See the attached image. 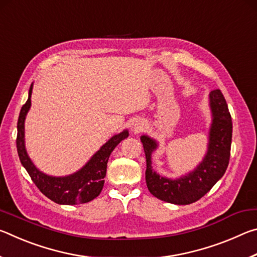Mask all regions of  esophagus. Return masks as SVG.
<instances>
[{
	"mask_svg": "<svg viewBox=\"0 0 257 257\" xmlns=\"http://www.w3.org/2000/svg\"><path fill=\"white\" fill-rule=\"evenodd\" d=\"M142 128L141 127H139V125H138V127H134V132H136V133H138L139 132V130H141Z\"/></svg>",
	"mask_w": 257,
	"mask_h": 257,
	"instance_id": "esophagus-1",
	"label": "esophagus"
}]
</instances>
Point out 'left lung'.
<instances>
[{
	"instance_id": "8db88e82",
	"label": "left lung",
	"mask_w": 257,
	"mask_h": 257,
	"mask_svg": "<svg viewBox=\"0 0 257 257\" xmlns=\"http://www.w3.org/2000/svg\"><path fill=\"white\" fill-rule=\"evenodd\" d=\"M212 124L208 135L207 152L194 171L179 179H168L152 169V153L158 143L151 137H141L146 156V185L150 193L161 201L188 205L211 190L227 170L231 149L232 121L223 94L220 89L210 93Z\"/></svg>"
}]
</instances>
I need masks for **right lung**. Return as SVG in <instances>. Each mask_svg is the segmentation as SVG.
I'll return each mask as SVG.
<instances>
[{
    "label": "right lung",
    "instance_id": "add662e5",
    "mask_svg": "<svg viewBox=\"0 0 257 257\" xmlns=\"http://www.w3.org/2000/svg\"><path fill=\"white\" fill-rule=\"evenodd\" d=\"M33 84L30 85L28 99L21 107L18 119V135H17V151L21 164L27 170L34 184L37 186L47 198L63 205H75L93 201L101 193L104 186V177L106 176L107 161L112 151L121 141L129 136L128 130H123L110 138L93 158L79 171L67 177H52L41 172L29 159L25 147V119L32 105Z\"/></svg>",
    "mask_w": 257,
    "mask_h": 257
}]
</instances>
